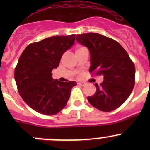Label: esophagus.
Here are the masks:
<instances>
[{
	"mask_svg": "<svg viewBox=\"0 0 150 150\" xmlns=\"http://www.w3.org/2000/svg\"><path fill=\"white\" fill-rule=\"evenodd\" d=\"M86 84V83H83V82H80V83H78V85H79V86H84Z\"/></svg>",
	"mask_w": 150,
	"mask_h": 150,
	"instance_id": "1",
	"label": "esophagus"
}]
</instances>
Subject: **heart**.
I'll return each instance as SVG.
<instances>
[{
  "mask_svg": "<svg viewBox=\"0 0 150 150\" xmlns=\"http://www.w3.org/2000/svg\"><path fill=\"white\" fill-rule=\"evenodd\" d=\"M83 48H85V47H83V46L77 47V48H76V51H80V50H81V49H83ZM76 51H75V52H76Z\"/></svg>",
  "mask_w": 150,
  "mask_h": 150,
  "instance_id": "1",
  "label": "heart"
}]
</instances>
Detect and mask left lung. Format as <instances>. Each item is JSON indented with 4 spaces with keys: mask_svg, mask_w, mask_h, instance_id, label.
Segmentation results:
<instances>
[{
    "mask_svg": "<svg viewBox=\"0 0 150 150\" xmlns=\"http://www.w3.org/2000/svg\"><path fill=\"white\" fill-rule=\"evenodd\" d=\"M75 38L90 51L89 72L104 78L100 85L95 83L96 93L88 96V101L103 112L118 108L129 97L135 85V66L128 53L118 42L99 33L78 35Z\"/></svg>",
    "mask_w": 150,
    "mask_h": 150,
    "instance_id": "8db88e82",
    "label": "left lung"
}]
</instances>
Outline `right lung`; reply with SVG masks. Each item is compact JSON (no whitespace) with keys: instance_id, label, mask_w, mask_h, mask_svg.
Returning <instances> with one entry per match:
<instances>
[{"instance_id":"1","label":"right lung","mask_w":150,"mask_h":150,"mask_svg":"<svg viewBox=\"0 0 150 150\" xmlns=\"http://www.w3.org/2000/svg\"><path fill=\"white\" fill-rule=\"evenodd\" d=\"M75 35L52 36L29 44L19 59L14 79L19 95L33 110L54 115L66 106L75 81L60 82L51 71L59 66L62 56L75 43Z\"/></svg>"}]
</instances>
